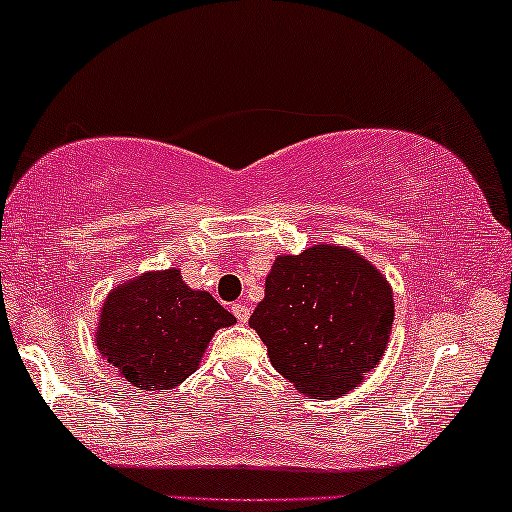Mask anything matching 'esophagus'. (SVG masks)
Segmentation results:
<instances>
[{
  "instance_id": "obj_1",
  "label": "esophagus",
  "mask_w": 512,
  "mask_h": 512,
  "mask_svg": "<svg viewBox=\"0 0 512 512\" xmlns=\"http://www.w3.org/2000/svg\"><path fill=\"white\" fill-rule=\"evenodd\" d=\"M233 314L237 317V321H240V324H247V319H249V314H251V307L247 303H235L233 305Z\"/></svg>"
}]
</instances>
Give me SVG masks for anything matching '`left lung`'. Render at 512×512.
Listing matches in <instances>:
<instances>
[{"label":"left lung","mask_w":512,"mask_h":512,"mask_svg":"<svg viewBox=\"0 0 512 512\" xmlns=\"http://www.w3.org/2000/svg\"><path fill=\"white\" fill-rule=\"evenodd\" d=\"M394 298L380 272L342 247L279 256L249 324L300 394L338 398L382 359Z\"/></svg>","instance_id":"8db88e82"}]
</instances>
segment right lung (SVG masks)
<instances>
[{
	"label": "right lung",
	"instance_id": "1",
	"mask_svg": "<svg viewBox=\"0 0 512 512\" xmlns=\"http://www.w3.org/2000/svg\"><path fill=\"white\" fill-rule=\"evenodd\" d=\"M235 317L179 270L146 272L107 298L97 349L137 389H174L195 373L207 342Z\"/></svg>",
	"mask_w": 512,
	"mask_h": 512
}]
</instances>
